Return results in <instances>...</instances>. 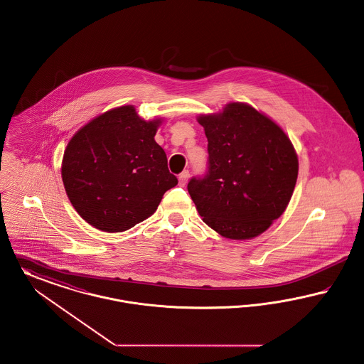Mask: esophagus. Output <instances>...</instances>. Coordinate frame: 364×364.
Masks as SVG:
<instances>
[{
	"instance_id": "esophagus-1",
	"label": "esophagus",
	"mask_w": 364,
	"mask_h": 364,
	"mask_svg": "<svg viewBox=\"0 0 364 364\" xmlns=\"http://www.w3.org/2000/svg\"><path fill=\"white\" fill-rule=\"evenodd\" d=\"M178 179H179V185H181V186H185L186 182H188V179H189V171H183V173H179Z\"/></svg>"
}]
</instances>
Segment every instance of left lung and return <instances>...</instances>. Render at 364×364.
Returning a JSON list of instances; mask_svg holds the SVG:
<instances>
[{
	"instance_id": "left-lung-1",
	"label": "left lung",
	"mask_w": 364,
	"mask_h": 364,
	"mask_svg": "<svg viewBox=\"0 0 364 364\" xmlns=\"http://www.w3.org/2000/svg\"><path fill=\"white\" fill-rule=\"evenodd\" d=\"M208 139V173L191 178L188 191L210 229L230 240L260 235L291 198L299 173L285 132L244 102L200 115Z\"/></svg>"
}]
</instances>
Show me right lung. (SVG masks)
<instances>
[{
	"label": "right lung",
	"mask_w": 364,
	"mask_h": 364,
	"mask_svg": "<svg viewBox=\"0 0 364 364\" xmlns=\"http://www.w3.org/2000/svg\"><path fill=\"white\" fill-rule=\"evenodd\" d=\"M160 123L123 105L97 116L70 139L61 178L89 225L107 232L132 229L154 215L163 194L178 183L154 141Z\"/></svg>",
	"instance_id": "obj_1"
}]
</instances>
